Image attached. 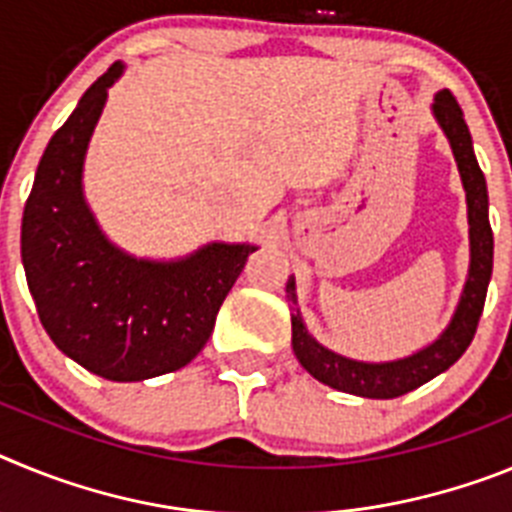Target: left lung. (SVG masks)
Returning <instances> with one entry per match:
<instances>
[{"label":"left lung","instance_id":"left-lung-1","mask_svg":"<svg viewBox=\"0 0 512 512\" xmlns=\"http://www.w3.org/2000/svg\"><path fill=\"white\" fill-rule=\"evenodd\" d=\"M436 120L441 122L443 133L449 135L451 151L459 164L461 182L467 189L469 205V238H472V266L469 279L461 295L456 315L441 338L433 346L423 348L408 359L390 361V364H364L333 354L320 346L302 325L300 315L292 318V348L297 359L318 382L328 384L333 390L348 395L372 397V400H392L410 390H418L420 384L431 382L451 364L461 359L477 333L479 318L485 310L487 284L492 277V228L487 215V184L485 174L479 169L477 156L472 151V135L461 115V107L449 89L436 94L433 104ZM287 295L295 300V279L287 282Z\"/></svg>","mask_w":512,"mask_h":512}]
</instances>
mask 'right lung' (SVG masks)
Returning a JSON list of instances; mask_svg holds the SVG:
<instances>
[{"label": "right lung", "mask_w": 512, "mask_h": 512, "mask_svg": "<svg viewBox=\"0 0 512 512\" xmlns=\"http://www.w3.org/2000/svg\"><path fill=\"white\" fill-rule=\"evenodd\" d=\"M112 63L40 158L22 215V264L45 333L89 372L140 382L187 366L253 246L212 243L176 264L135 261L107 243L81 197L89 135L120 76Z\"/></svg>", "instance_id": "obj_1"}]
</instances>
